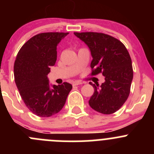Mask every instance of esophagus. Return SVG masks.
I'll return each instance as SVG.
<instances>
[{
  "instance_id": "34e87169",
  "label": "esophagus",
  "mask_w": 154,
  "mask_h": 154,
  "mask_svg": "<svg viewBox=\"0 0 154 154\" xmlns=\"http://www.w3.org/2000/svg\"><path fill=\"white\" fill-rule=\"evenodd\" d=\"M83 84V83L82 82H80V81H75L73 83V86H78V85H81Z\"/></svg>"
}]
</instances>
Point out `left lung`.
<instances>
[{
	"instance_id": "8db88e82",
	"label": "left lung",
	"mask_w": 154,
	"mask_h": 154,
	"mask_svg": "<svg viewBox=\"0 0 154 154\" xmlns=\"http://www.w3.org/2000/svg\"><path fill=\"white\" fill-rule=\"evenodd\" d=\"M91 51V75L101 73L105 82L89 84L94 94L89 106L98 112L109 115L119 109L130 94L133 77L132 61L125 45L117 38L102 32H74Z\"/></svg>"
}]
</instances>
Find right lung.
Wrapping results in <instances>:
<instances>
[{
    "instance_id": "1",
    "label": "right lung",
    "mask_w": 154,
    "mask_h": 154,
    "mask_svg": "<svg viewBox=\"0 0 154 154\" xmlns=\"http://www.w3.org/2000/svg\"><path fill=\"white\" fill-rule=\"evenodd\" d=\"M68 32H42L34 35L21 48L14 63V77L20 95L37 116L47 118L58 113L72 88L70 83L50 86L48 74L57 61V47Z\"/></svg>"
}]
</instances>
